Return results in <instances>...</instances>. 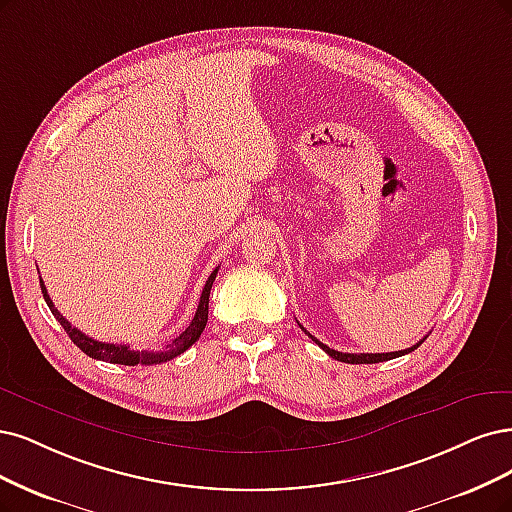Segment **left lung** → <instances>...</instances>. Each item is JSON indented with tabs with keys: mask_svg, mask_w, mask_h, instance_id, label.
I'll return each mask as SVG.
<instances>
[{
	"mask_svg": "<svg viewBox=\"0 0 512 512\" xmlns=\"http://www.w3.org/2000/svg\"><path fill=\"white\" fill-rule=\"evenodd\" d=\"M303 328V326H301ZM305 330V328H303ZM307 332V330H305ZM309 334V332H307ZM311 337V334H309ZM317 345H320L326 354L330 356V358H334V360H339V362H347V364H375V362H385V360H392V358H398V356H404V354H411V351H415L421 343L426 341V337L421 339L417 345H413V347H409V349H402V351H390V354H343V351H337V349H330L328 345H324L322 341H317L315 337H311Z\"/></svg>",
	"mask_w": 512,
	"mask_h": 512,
	"instance_id": "left-lung-1",
	"label": "left lung"
}]
</instances>
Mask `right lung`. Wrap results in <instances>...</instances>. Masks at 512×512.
I'll use <instances>...</instances> for the list:
<instances>
[{"label": "right lung", "instance_id": "right-lung-1", "mask_svg": "<svg viewBox=\"0 0 512 512\" xmlns=\"http://www.w3.org/2000/svg\"><path fill=\"white\" fill-rule=\"evenodd\" d=\"M218 275V267L211 271V275L207 277L205 281V288L201 292V301H199V307H197V313L195 317H192V322L188 324V328L180 334V337L171 339L167 345H163L161 349H144V351H135L131 349L129 345H116V343H103V341H97V339H91L86 337L84 332H80L78 328H74L72 324H69L65 317L59 313V309L52 305L50 296L46 292V286L44 281L40 279V286H42V294H44V301L48 305V309L52 311V315L57 317L59 324L63 326V330L69 334V339L74 341L76 347H80L86 356H91L95 360H103V362H110V364H125V366H152V364H163V362H169L173 358H178L180 354H184V351L195 343L201 332L207 324V311H209V292H211V286H214V279Z\"/></svg>", "mask_w": 512, "mask_h": 512}]
</instances>
